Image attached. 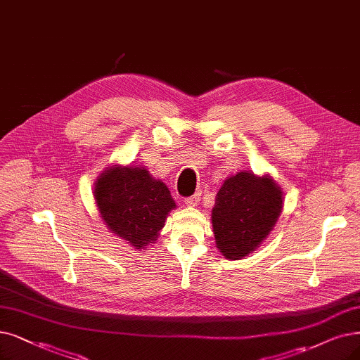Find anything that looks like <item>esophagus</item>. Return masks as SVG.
Listing matches in <instances>:
<instances>
[{"label":"esophagus","mask_w":360,"mask_h":360,"mask_svg":"<svg viewBox=\"0 0 360 360\" xmlns=\"http://www.w3.org/2000/svg\"><path fill=\"white\" fill-rule=\"evenodd\" d=\"M199 199H200V193H195L193 196L186 199V204H188L189 207H196L198 202H199Z\"/></svg>","instance_id":"1"}]
</instances>
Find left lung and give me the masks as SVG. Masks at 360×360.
Masks as SVG:
<instances>
[{"instance_id":"8db88e82","label":"left lung","mask_w":360,"mask_h":360,"mask_svg":"<svg viewBox=\"0 0 360 360\" xmlns=\"http://www.w3.org/2000/svg\"><path fill=\"white\" fill-rule=\"evenodd\" d=\"M283 208V192L271 176L239 171L224 180L211 211L212 232L221 255L239 260L262 245Z\"/></svg>"}]
</instances>
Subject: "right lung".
Returning <instances> with one entry per match:
<instances>
[{
	"label": "right lung",
	"instance_id": "add662e5",
	"mask_svg": "<svg viewBox=\"0 0 360 360\" xmlns=\"http://www.w3.org/2000/svg\"><path fill=\"white\" fill-rule=\"evenodd\" d=\"M93 195L106 227L137 251L156 240L168 214L177 208L167 184L134 164L106 167Z\"/></svg>",
	"mask_w": 360,
	"mask_h": 360
}]
</instances>
